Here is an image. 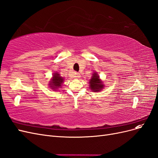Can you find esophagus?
Listing matches in <instances>:
<instances>
[{"instance_id": "obj_1", "label": "esophagus", "mask_w": 158, "mask_h": 158, "mask_svg": "<svg viewBox=\"0 0 158 158\" xmlns=\"http://www.w3.org/2000/svg\"><path fill=\"white\" fill-rule=\"evenodd\" d=\"M74 77L75 78H79L80 77V73H74Z\"/></svg>"}]
</instances>
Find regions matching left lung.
Wrapping results in <instances>:
<instances>
[{"label": "left lung", "instance_id": "1", "mask_svg": "<svg viewBox=\"0 0 158 158\" xmlns=\"http://www.w3.org/2000/svg\"><path fill=\"white\" fill-rule=\"evenodd\" d=\"M89 88L92 89L93 92H99L103 88V85L99 79V76L96 73L93 74L92 78L89 80Z\"/></svg>", "mask_w": 158, "mask_h": 158}]
</instances>
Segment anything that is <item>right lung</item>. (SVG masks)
Masks as SVG:
<instances>
[{
	"label": "right lung",
	"instance_id": "1",
	"mask_svg": "<svg viewBox=\"0 0 158 158\" xmlns=\"http://www.w3.org/2000/svg\"><path fill=\"white\" fill-rule=\"evenodd\" d=\"M53 74L52 79L50 82V87H51L52 89L56 90V89L61 88L60 86L63 82L64 79L58 73H54Z\"/></svg>",
	"mask_w": 158,
	"mask_h": 158
}]
</instances>
